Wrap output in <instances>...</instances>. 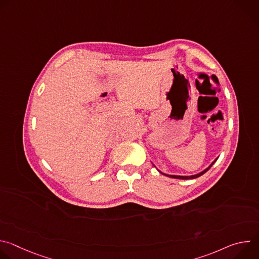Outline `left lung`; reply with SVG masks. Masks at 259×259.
Returning a JSON list of instances; mask_svg holds the SVG:
<instances>
[{"label":"left lung","mask_w":259,"mask_h":259,"mask_svg":"<svg viewBox=\"0 0 259 259\" xmlns=\"http://www.w3.org/2000/svg\"><path fill=\"white\" fill-rule=\"evenodd\" d=\"M217 159L218 158H216L212 163H211V165L208 167V168H206L205 170H203L202 172H200V173H198V174H195V175H191V176H180V175H169V174H165V173H163V172H161L160 170H159V172L160 173H162V174H164L165 176H168V177H171V178H178V179H194V178H197V177H199V176H201V175H203L204 173H206L211 167H212V165L217 161Z\"/></svg>","instance_id":"obj_1"}]
</instances>
